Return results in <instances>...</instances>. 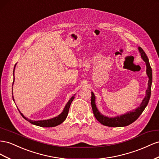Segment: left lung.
I'll return each instance as SVG.
<instances>
[{
	"instance_id": "obj_1",
	"label": "left lung",
	"mask_w": 159,
	"mask_h": 159,
	"mask_svg": "<svg viewBox=\"0 0 159 159\" xmlns=\"http://www.w3.org/2000/svg\"><path fill=\"white\" fill-rule=\"evenodd\" d=\"M139 49L141 57H142L143 59L146 63V65H147V74L149 79L148 83V89H147V92H147V95H146L140 106L138 107V108H136L135 110L131 111L130 112L122 116H117L115 118H108L102 115L99 112V111L98 110L95 104V96H94L93 93L92 92L91 106L92 108L93 113L94 114V116H95V118L98 120V121L102 124H103V125L110 127H122L129 125V124L134 122L139 118V117L140 116V114L143 113V111L144 110L145 108L148 104L151 94V85L152 81V69L151 66H150L148 59L144 50L141 48H140V47L139 48Z\"/></svg>"
}]
</instances>
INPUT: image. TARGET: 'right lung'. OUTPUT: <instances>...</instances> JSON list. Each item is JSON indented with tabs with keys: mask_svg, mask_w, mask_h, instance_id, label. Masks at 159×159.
Returning <instances> with one entry per match:
<instances>
[{
	"mask_svg": "<svg viewBox=\"0 0 159 159\" xmlns=\"http://www.w3.org/2000/svg\"><path fill=\"white\" fill-rule=\"evenodd\" d=\"M14 71H15V68H14ZM14 71H13V72H14ZM13 82H14V81H13ZM74 98H75L74 96H72L70 98V100H69V102H67V104H66L65 108H64L63 111H62V113L61 114H59V116H57V117H55L53 118H51V119H49V120H39V121H33V120H29L26 117H25L22 114H21L20 112V113L21 116H22L25 120H27L28 122H29L30 123L34 124V125L41 126V127H53V126H56L59 125V124H61L66 119V118L67 116L68 112H69L70 105L71 104L72 101L74 100ZM12 99H13V100H14L13 96H12Z\"/></svg>",
	"mask_w": 159,
	"mask_h": 159,
	"instance_id": "1",
	"label": "right lung"
}]
</instances>
